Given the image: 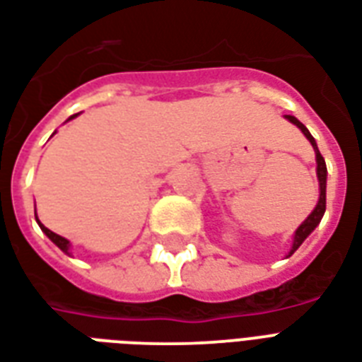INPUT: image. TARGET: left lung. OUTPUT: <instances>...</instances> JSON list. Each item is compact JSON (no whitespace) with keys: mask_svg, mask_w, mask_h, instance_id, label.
Instances as JSON below:
<instances>
[{"mask_svg":"<svg viewBox=\"0 0 362 362\" xmlns=\"http://www.w3.org/2000/svg\"><path fill=\"white\" fill-rule=\"evenodd\" d=\"M285 119H287L288 122H293L296 128H300V132L306 136L308 141L312 143L313 151H315V162H317V179H319V200L317 204H315V207H313V211L306 217V221H304V223H302V225L295 230L293 245H291V251H288L287 255V257H291V255L295 253L296 249L300 247L302 242H304V240H306V238L315 230V228H317V225L321 223V219H323L325 209H327V164H325V158L321 156V153H319L317 143H315V139H313V136L310 134V130H308L306 126L302 124L300 120L296 119V117H293V115H285Z\"/></svg>","mask_w":362,"mask_h":362,"instance_id":"obj_1","label":"left lung"}]
</instances>
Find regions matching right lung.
Masks as SVG:
<instances>
[{
	"label": "right lung",
	"instance_id": "obj_1",
	"mask_svg": "<svg viewBox=\"0 0 362 362\" xmlns=\"http://www.w3.org/2000/svg\"><path fill=\"white\" fill-rule=\"evenodd\" d=\"M77 115H79V113H77ZM77 115H71V117H69V119H67V120L75 119ZM35 221H37V225L41 226V230H43L45 234H47V238H49L50 242L54 243L56 247L62 249V251H64V253H66V255H71V253H69V249H71V243H69V240H66V238L58 236V234H54V232H52V230H49V228H47V226H45L43 223H41V221L37 219V215H35Z\"/></svg>",
	"mask_w": 362,
	"mask_h": 362
}]
</instances>
